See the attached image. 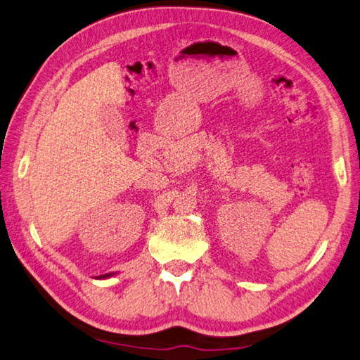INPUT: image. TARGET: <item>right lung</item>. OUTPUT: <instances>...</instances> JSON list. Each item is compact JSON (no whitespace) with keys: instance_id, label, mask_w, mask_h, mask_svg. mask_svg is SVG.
Here are the masks:
<instances>
[{"instance_id":"1","label":"right lung","mask_w":360,"mask_h":360,"mask_svg":"<svg viewBox=\"0 0 360 360\" xmlns=\"http://www.w3.org/2000/svg\"><path fill=\"white\" fill-rule=\"evenodd\" d=\"M113 274H105V275H101V276H103V278H109V276H112Z\"/></svg>"}]
</instances>
